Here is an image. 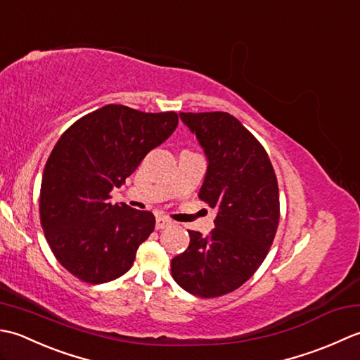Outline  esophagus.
Listing matches in <instances>:
<instances>
[{
    "instance_id": "34e87169",
    "label": "esophagus",
    "mask_w": 360,
    "mask_h": 360,
    "mask_svg": "<svg viewBox=\"0 0 360 360\" xmlns=\"http://www.w3.org/2000/svg\"><path fill=\"white\" fill-rule=\"evenodd\" d=\"M172 225V221L171 219L167 217H158L157 222H155V229L157 230H163V229H167V226Z\"/></svg>"
}]
</instances>
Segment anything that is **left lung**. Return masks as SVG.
Here are the masks:
<instances>
[{"label": "left lung", "mask_w": 360, "mask_h": 360, "mask_svg": "<svg viewBox=\"0 0 360 360\" xmlns=\"http://www.w3.org/2000/svg\"><path fill=\"white\" fill-rule=\"evenodd\" d=\"M208 158L200 200L217 208L208 236L189 230L171 262L180 288L202 298L240 288L266 259L280 222L278 181L266 149L233 115L180 113Z\"/></svg>", "instance_id": "left-lung-1"}]
</instances>
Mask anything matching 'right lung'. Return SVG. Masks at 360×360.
I'll list each match as a JSON object with an SVG mask.
<instances>
[{"instance_id": "obj_1", "label": "right lung", "mask_w": 360, "mask_h": 360, "mask_svg": "<svg viewBox=\"0 0 360 360\" xmlns=\"http://www.w3.org/2000/svg\"><path fill=\"white\" fill-rule=\"evenodd\" d=\"M175 112L144 113L108 104L63 131L43 171L40 222L56 259L80 281L116 280L131 267L155 229L150 211L112 205L148 153L171 136Z\"/></svg>"}]
</instances>
